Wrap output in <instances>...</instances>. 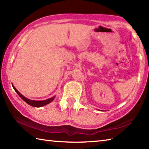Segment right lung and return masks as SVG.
<instances>
[{
    "instance_id": "right-lung-1",
    "label": "right lung",
    "mask_w": 149,
    "mask_h": 149,
    "mask_svg": "<svg viewBox=\"0 0 149 149\" xmlns=\"http://www.w3.org/2000/svg\"><path fill=\"white\" fill-rule=\"evenodd\" d=\"M13 87L14 90H15L16 92L17 93L18 95L20 96L22 98V99L25 101V102L27 103L28 104H29V105H30L31 106H33V107H42V106H43L45 105H47V104H48L50 102H51L55 97H52V98H50V99H47V100H40V101L30 100V99H27V98H26V97L22 95L14 87L13 85Z\"/></svg>"
}]
</instances>
